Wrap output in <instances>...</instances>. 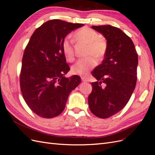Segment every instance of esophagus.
Masks as SVG:
<instances>
[{"instance_id": "1", "label": "esophagus", "mask_w": 155, "mask_h": 155, "mask_svg": "<svg viewBox=\"0 0 155 155\" xmlns=\"http://www.w3.org/2000/svg\"><path fill=\"white\" fill-rule=\"evenodd\" d=\"M81 80L83 82H87L88 81V79L85 77H81Z\"/></svg>"}]
</instances>
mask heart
I'll return each instance as SVG.
<instances>
[{"instance_id": "1", "label": "heart", "mask_w": 155, "mask_h": 155, "mask_svg": "<svg viewBox=\"0 0 155 155\" xmlns=\"http://www.w3.org/2000/svg\"><path fill=\"white\" fill-rule=\"evenodd\" d=\"M74 37L78 43L87 45L85 54L88 56L79 59L74 64L71 69L72 72L79 76H86L96 64L94 58L100 61L104 58L107 49V41L105 39L100 37L96 31L87 27L78 30L74 34ZM62 51L67 60L73 61L75 59L74 42L69 37H66L63 41Z\"/></svg>"}]
</instances>
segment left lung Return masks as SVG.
Wrapping results in <instances>:
<instances>
[{"label":"left lung","instance_id":"obj_1","mask_svg":"<svg viewBox=\"0 0 155 155\" xmlns=\"http://www.w3.org/2000/svg\"><path fill=\"white\" fill-rule=\"evenodd\" d=\"M92 28L105 37L107 49L102 63L92 72L97 81L91 83L88 103L94 115L105 119L118 113L129 101L137 84L138 54L133 41L118 28Z\"/></svg>","mask_w":155,"mask_h":155}]
</instances>
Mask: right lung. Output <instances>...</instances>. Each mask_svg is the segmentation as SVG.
I'll return each instance as SVG.
<instances>
[{
    "mask_svg": "<svg viewBox=\"0 0 155 155\" xmlns=\"http://www.w3.org/2000/svg\"><path fill=\"white\" fill-rule=\"evenodd\" d=\"M83 24L53 19L37 28L25 49L20 74L21 91L30 109L40 117L51 118L64 109L70 93L81 83L70 70L62 43L70 32Z\"/></svg>",
    "mask_w": 155,
    "mask_h": 155,
    "instance_id": "obj_1",
    "label": "right lung"
}]
</instances>
